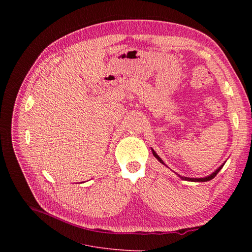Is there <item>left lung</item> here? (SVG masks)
<instances>
[{
	"label": "left lung",
	"instance_id": "obj_1",
	"mask_svg": "<svg viewBox=\"0 0 252 252\" xmlns=\"http://www.w3.org/2000/svg\"><path fill=\"white\" fill-rule=\"evenodd\" d=\"M151 150H152V153H153V155H154V157L155 158H157V159H158V161H159L160 163H162V164H164V162L162 161V159H161V158L159 157V156H158L157 154H156V152L151 148ZM165 165V164H164ZM223 166V164H221L216 171H215V173L214 174H211L210 176H208V177H205V178H187V177H182V176H180V175H178L182 180H184V181H190V182H207V181H210V180H213L217 175H218V173H219V171L221 169V167Z\"/></svg>",
	"mask_w": 252,
	"mask_h": 252
}]
</instances>
